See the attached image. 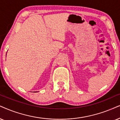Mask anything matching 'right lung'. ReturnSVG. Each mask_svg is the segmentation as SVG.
I'll list each match as a JSON object with an SVG mask.
<instances>
[{
    "label": "right lung",
    "instance_id": "add662e5",
    "mask_svg": "<svg viewBox=\"0 0 120 120\" xmlns=\"http://www.w3.org/2000/svg\"><path fill=\"white\" fill-rule=\"evenodd\" d=\"M6 56H7V55H6ZM36 92H37V91H36Z\"/></svg>",
    "mask_w": 120,
    "mask_h": 120
}]
</instances>
